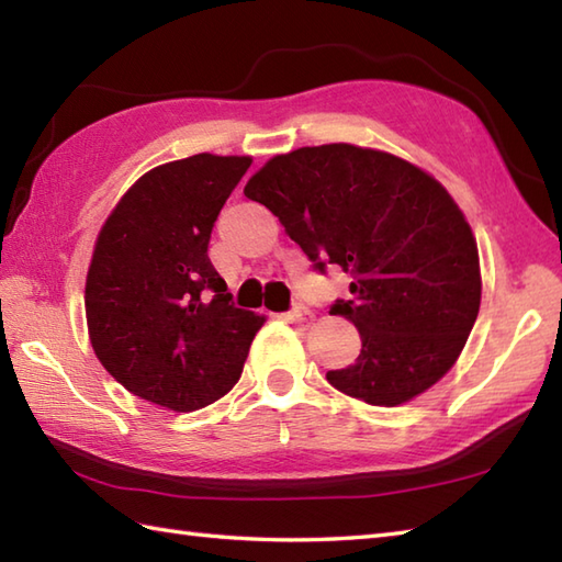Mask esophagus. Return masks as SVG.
I'll list each match as a JSON object with an SVG mask.
<instances>
[{
	"label": "esophagus",
	"instance_id": "1",
	"mask_svg": "<svg viewBox=\"0 0 562 562\" xmlns=\"http://www.w3.org/2000/svg\"><path fill=\"white\" fill-rule=\"evenodd\" d=\"M313 317H315L313 311L305 308V305H293V308L289 311V321H291L293 325H299V327H311Z\"/></svg>",
	"mask_w": 562,
	"mask_h": 562
}]
</instances>
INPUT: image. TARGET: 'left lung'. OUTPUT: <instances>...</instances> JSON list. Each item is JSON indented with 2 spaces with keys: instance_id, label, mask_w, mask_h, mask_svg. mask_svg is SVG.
I'll return each instance as SVG.
<instances>
[{
  "instance_id": "1",
  "label": "left lung",
  "mask_w": 562,
  "mask_h": 562,
  "mask_svg": "<svg viewBox=\"0 0 562 562\" xmlns=\"http://www.w3.org/2000/svg\"><path fill=\"white\" fill-rule=\"evenodd\" d=\"M325 273L352 277L345 315L362 335L355 364L327 381L372 406L423 394L460 357L480 313L477 241L436 178L352 144L273 156L245 188Z\"/></svg>"
}]
</instances>
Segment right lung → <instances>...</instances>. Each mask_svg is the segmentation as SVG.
<instances>
[{"label":"right lung","mask_w":562,"mask_h":562,"mask_svg":"<svg viewBox=\"0 0 562 562\" xmlns=\"http://www.w3.org/2000/svg\"><path fill=\"white\" fill-rule=\"evenodd\" d=\"M249 156L195 154L144 173L104 222L85 283L94 355L132 391L178 413L237 384L263 317L241 311L207 257Z\"/></svg>","instance_id":"obj_1"}]
</instances>
